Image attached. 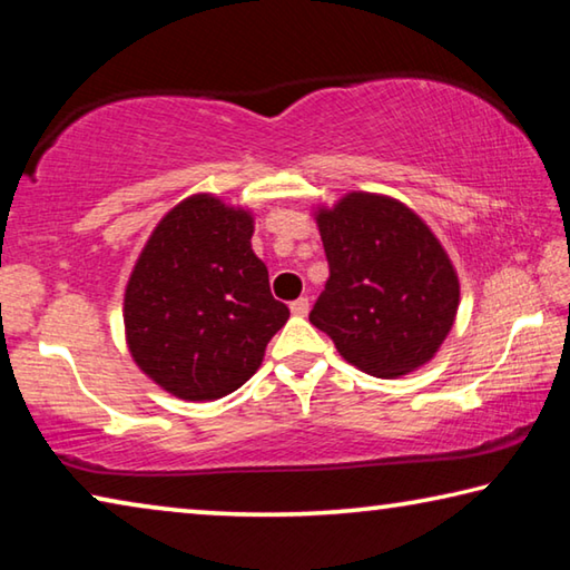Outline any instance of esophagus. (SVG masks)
<instances>
[{
	"instance_id": "obj_1",
	"label": "esophagus",
	"mask_w": 570,
	"mask_h": 570,
	"mask_svg": "<svg viewBox=\"0 0 570 570\" xmlns=\"http://www.w3.org/2000/svg\"><path fill=\"white\" fill-rule=\"evenodd\" d=\"M292 314L294 316H306L308 314V298H296V302H292Z\"/></svg>"
}]
</instances>
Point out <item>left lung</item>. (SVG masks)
<instances>
[{
    "mask_svg": "<svg viewBox=\"0 0 570 570\" xmlns=\"http://www.w3.org/2000/svg\"><path fill=\"white\" fill-rule=\"evenodd\" d=\"M330 278L308 314L346 362L382 380L428 364L455 324L460 282L432 228L402 200L352 190L314 210Z\"/></svg>",
    "mask_w": 570,
    "mask_h": 570,
    "instance_id": "1",
    "label": "left lung"
}]
</instances>
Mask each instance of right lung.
<instances>
[{
    "instance_id": "right-lung-1",
    "label": "right lung",
    "mask_w": 570,
    "mask_h": 570,
    "mask_svg": "<svg viewBox=\"0 0 570 570\" xmlns=\"http://www.w3.org/2000/svg\"><path fill=\"white\" fill-rule=\"evenodd\" d=\"M254 214L193 193L153 228L125 286V342L142 374L188 402L254 377L288 320L250 248Z\"/></svg>"
}]
</instances>
